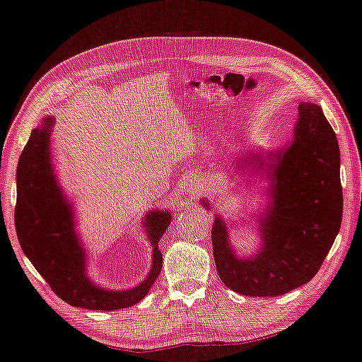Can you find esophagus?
Instances as JSON below:
<instances>
[{
	"label": "esophagus",
	"mask_w": 362,
	"mask_h": 362,
	"mask_svg": "<svg viewBox=\"0 0 362 362\" xmlns=\"http://www.w3.org/2000/svg\"><path fill=\"white\" fill-rule=\"evenodd\" d=\"M202 190H203V187H202V184H200L199 181H197V180L190 181V187H189V194H190V195H192V197H199Z\"/></svg>",
	"instance_id": "esophagus-1"
}]
</instances>
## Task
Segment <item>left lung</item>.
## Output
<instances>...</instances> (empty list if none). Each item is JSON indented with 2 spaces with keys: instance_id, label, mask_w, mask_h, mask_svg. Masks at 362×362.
Masks as SVG:
<instances>
[{
  "instance_id": "left-lung-1",
  "label": "left lung",
  "mask_w": 362,
  "mask_h": 362,
  "mask_svg": "<svg viewBox=\"0 0 362 362\" xmlns=\"http://www.w3.org/2000/svg\"><path fill=\"white\" fill-rule=\"evenodd\" d=\"M298 110L293 143L269 163L272 202L260 223L262 250L238 258L221 217L211 230L221 281L245 296H279L308 284L342 223L337 137L318 105L301 102ZM252 159L263 165L258 156Z\"/></svg>"
}]
</instances>
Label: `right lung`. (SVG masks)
<instances>
[{
  "instance_id": "1",
  "label": "right lung",
  "mask_w": 362,
  "mask_h": 362,
  "mask_svg": "<svg viewBox=\"0 0 362 362\" xmlns=\"http://www.w3.org/2000/svg\"><path fill=\"white\" fill-rule=\"evenodd\" d=\"M50 124L47 118L33 129L17 167L16 230L25 255L50 285L54 295L74 308L91 310L126 309L146 296L162 269L159 240L172 221L168 211L146 216L153 244V269L141 285L132 290L108 291L93 285L85 274V254L74 233L72 213L63 203L53 181L50 163ZM60 213L56 214V208Z\"/></svg>"
}]
</instances>
